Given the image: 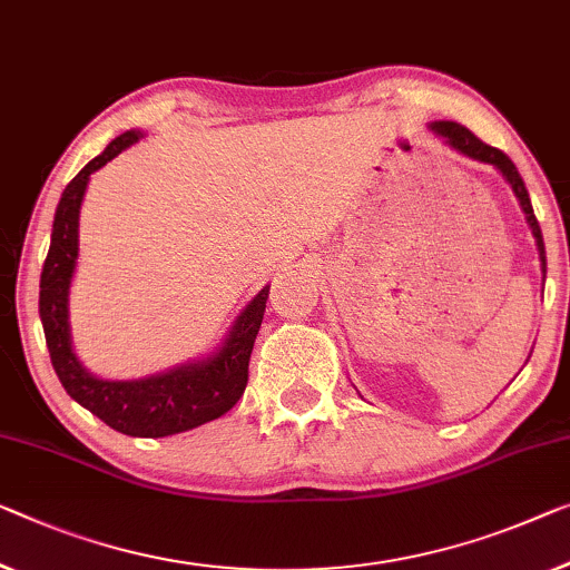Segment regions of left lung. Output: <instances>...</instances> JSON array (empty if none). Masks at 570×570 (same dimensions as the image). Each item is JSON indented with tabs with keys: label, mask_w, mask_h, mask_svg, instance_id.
<instances>
[{
	"label": "left lung",
	"mask_w": 570,
	"mask_h": 570,
	"mask_svg": "<svg viewBox=\"0 0 570 570\" xmlns=\"http://www.w3.org/2000/svg\"><path fill=\"white\" fill-rule=\"evenodd\" d=\"M430 130L438 135V138H443L450 148L463 153V156H469L473 160H481V164H489L494 166L499 174L504 176V181L512 186L517 202H520V207L524 212V219H528L532 237H534V245H538V253H540V271H542V282H546V271H548V263H546V243H542V233H540V225H538V217H534L532 212V202H530V194L524 189V181L520 171H517V166L509 160L507 153H502L499 148H491L487 142L475 138V135L469 130V127L458 125V122H450V120H440V122H430Z\"/></svg>",
	"instance_id": "8db88e82"
}]
</instances>
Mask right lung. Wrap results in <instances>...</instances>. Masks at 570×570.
I'll use <instances>...</instances> for the list:
<instances>
[{
  "instance_id": "add662e5",
  "label": "right lung",
  "mask_w": 570,
  "mask_h": 570,
  "mask_svg": "<svg viewBox=\"0 0 570 570\" xmlns=\"http://www.w3.org/2000/svg\"><path fill=\"white\" fill-rule=\"evenodd\" d=\"M142 138L140 130H127L91 158L71 178L56 207L48 258L40 274V322L46 333L50 363L73 402L130 438H166L223 417L243 396L248 384L253 343L266 312L268 288L263 286L227 330L223 345L207 358L181 363L146 379L112 381L91 373L73 351L68 294L79 261V215L89 178L125 148Z\"/></svg>"
}]
</instances>
